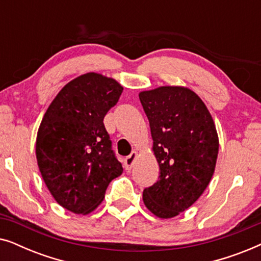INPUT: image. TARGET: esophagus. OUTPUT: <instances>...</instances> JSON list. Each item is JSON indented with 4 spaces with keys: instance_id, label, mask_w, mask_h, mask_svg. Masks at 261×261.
I'll return each mask as SVG.
<instances>
[{
    "instance_id": "esophagus-1",
    "label": "esophagus",
    "mask_w": 261,
    "mask_h": 261,
    "mask_svg": "<svg viewBox=\"0 0 261 261\" xmlns=\"http://www.w3.org/2000/svg\"><path fill=\"white\" fill-rule=\"evenodd\" d=\"M137 155H138V152L133 151L129 155L127 156L126 159H124V167H126V170L132 169V166H133L134 160H135V158H137Z\"/></svg>"
}]
</instances>
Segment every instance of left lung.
Masks as SVG:
<instances>
[{
    "label": "left lung",
    "instance_id": "left-lung-1",
    "mask_svg": "<svg viewBox=\"0 0 261 261\" xmlns=\"http://www.w3.org/2000/svg\"><path fill=\"white\" fill-rule=\"evenodd\" d=\"M149 121L159 179L142 194L145 205L160 219L191 206L208 187L219 154V137L208 108L184 87L141 91Z\"/></svg>",
    "mask_w": 261,
    "mask_h": 261
}]
</instances>
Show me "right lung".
Wrapping results in <instances>:
<instances>
[{
    "label": "right lung",
    "instance_id": "add662e5",
    "mask_svg": "<svg viewBox=\"0 0 261 261\" xmlns=\"http://www.w3.org/2000/svg\"><path fill=\"white\" fill-rule=\"evenodd\" d=\"M123 88L113 78L89 72L58 92L46 110L37 137L38 166L57 203L89 214L122 173L103 119Z\"/></svg>",
    "mask_w": 261,
    "mask_h": 261
}]
</instances>
